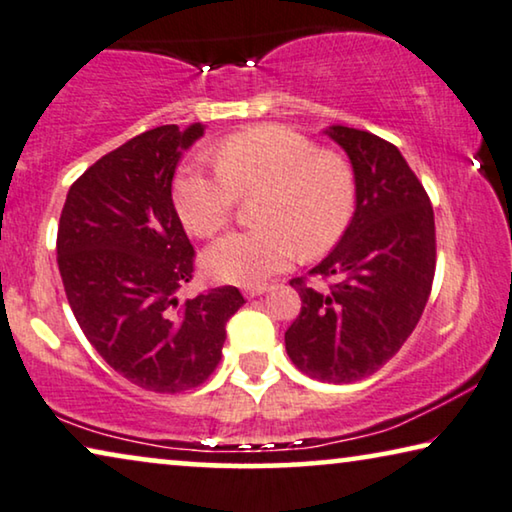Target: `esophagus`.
Returning a JSON list of instances; mask_svg holds the SVG:
<instances>
[{
	"instance_id": "34e87169",
	"label": "esophagus",
	"mask_w": 512,
	"mask_h": 512,
	"mask_svg": "<svg viewBox=\"0 0 512 512\" xmlns=\"http://www.w3.org/2000/svg\"><path fill=\"white\" fill-rule=\"evenodd\" d=\"M266 290H269V287L266 285H250V287H246V297H259V294H264Z\"/></svg>"
}]
</instances>
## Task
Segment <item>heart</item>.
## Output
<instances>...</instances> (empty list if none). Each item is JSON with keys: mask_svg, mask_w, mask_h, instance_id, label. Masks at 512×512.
<instances>
[{"mask_svg": "<svg viewBox=\"0 0 512 512\" xmlns=\"http://www.w3.org/2000/svg\"><path fill=\"white\" fill-rule=\"evenodd\" d=\"M215 171L183 167L174 204L183 225L208 239L232 220L239 199H255L253 232L213 243L204 266L213 278L257 285L294 255L320 257L341 241L355 213V174L341 153L318 148L285 125H259L213 148Z\"/></svg>", "mask_w": 512, "mask_h": 512, "instance_id": "heart-1", "label": "heart"}]
</instances>
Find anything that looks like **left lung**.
<instances>
[{"mask_svg":"<svg viewBox=\"0 0 512 512\" xmlns=\"http://www.w3.org/2000/svg\"><path fill=\"white\" fill-rule=\"evenodd\" d=\"M348 153L357 208L336 248L308 271L322 287L292 278L301 311L285 350L301 373L322 383H355L401 350L420 322L436 271L429 194L394 143L334 125Z\"/></svg>","mask_w":512,"mask_h":512,"instance_id":"obj_1","label":"left lung"}]
</instances>
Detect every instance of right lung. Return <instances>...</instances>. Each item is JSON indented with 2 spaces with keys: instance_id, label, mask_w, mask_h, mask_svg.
<instances>
[{
  "instance_id": "1",
  "label": "right lung",
  "mask_w": 512,
  "mask_h": 512,
  "mask_svg": "<svg viewBox=\"0 0 512 512\" xmlns=\"http://www.w3.org/2000/svg\"><path fill=\"white\" fill-rule=\"evenodd\" d=\"M204 127L148 129L92 164L69 187L57 266L69 306L99 357L136 387L176 394L220 364L225 325L246 304L234 285L178 301L194 248L171 181Z\"/></svg>"
}]
</instances>
